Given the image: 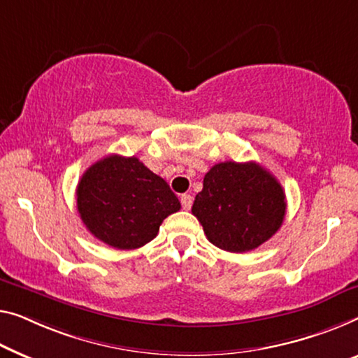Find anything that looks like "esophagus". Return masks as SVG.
Returning <instances> with one entry per match:
<instances>
[{
    "label": "esophagus",
    "mask_w": 358,
    "mask_h": 358,
    "mask_svg": "<svg viewBox=\"0 0 358 358\" xmlns=\"http://www.w3.org/2000/svg\"><path fill=\"white\" fill-rule=\"evenodd\" d=\"M180 202H181V207H183L185 210H189L191 206H193V196H191V194H181Z\"/></svg>",
    "instance_id": "1"
}]
</instances>
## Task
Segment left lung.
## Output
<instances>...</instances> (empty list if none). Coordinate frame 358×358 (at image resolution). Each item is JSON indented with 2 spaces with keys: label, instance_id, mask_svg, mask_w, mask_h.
Listing matches in <instances>:
<instances>
[{
  "label": "left lung",
  "instance_id": "left-lung-1",
  "mask_svg": "<svg viewBox=\"0 0 358 358\" xmlns=\"http://www.w3.org/2000/svg\"><path fill=\"white\" fill-rule=\"evenodd\" d=\"M191 212L213 246L248 252L280 230L286 196L278 180L259 164L228 161L206 173Z\"/></svg>",
  "mask_w": 358,
  "mask_h": 358
}]
</instances>
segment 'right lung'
Instances as JSON below:
<instances>
[{"instance_id":"obj_1","label":"right lung","mask_w":358,"mask_h":358,"mask_svg":"<svg viewBox=\"0 0 358 358\" xmlns=\"http://www.w3.org/2000/svg\"><path fill=\"white\" fill-rule=\"evenodd\" d=\"M167 181L138 157L110 154L94 162L77 186V209L87 230L115 249H138L180 210Z\"/></svg>"}]
</instances>
